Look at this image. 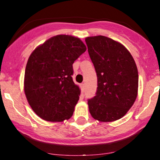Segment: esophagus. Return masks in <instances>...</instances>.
Masks as SVG:
<instances>
[{"instance_id": "34e87169", "label": "esophagus", "mask_w": 160, "mask_h": 160, "mask_svg": "<svg viewBox=\"0 0 160 160\" xmlns=\"http://www.w3.org/2000/svg\"><path fill=\"white\" fill-rule=\"evenodd\" d=\"M80 88H81L82 91L83 92V90H84V88H85V84H84V83H81V84H80Z\"/></svg>"}]
</instances>
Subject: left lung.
Returning <instances> with one entry per match:
<instances>
[{"label":"left lung","instance_id":"1","mask_svg":"<svg viewBox=\"0 0 160 160\" xmlns=\"http://www.w3.org/2000/svg\"><path fill=\"white\" fill-rule=\"evenodd\" d=\"M98 77L96 95L88 100L92 117L101 122L122 118L138 95V69L128 49L103 35L85 38Z\"/></svg>","mask_w":160,"mask_h":160}]
</instances>
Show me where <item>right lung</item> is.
I'll return each mask as SVG.
<instances>
[{
	"instance_id": "right-lung-1",
	"label": "right lung",
	"mask_w": 160,
	"mask_h": 160,
	"mask_svg": "<svg viewBox=\"0 0 160 160\" xmlns=\"http://www.w3.org/2000/svg\"><path fill=\"white\" fill-rule=\"evenodd\" d=\"M86 49L79 38L59 35L30 55L24 90L30 107L42 119L60 122L72 117L80 95V88L72 81V64Z\"/></svg>"
}]
</instances>
